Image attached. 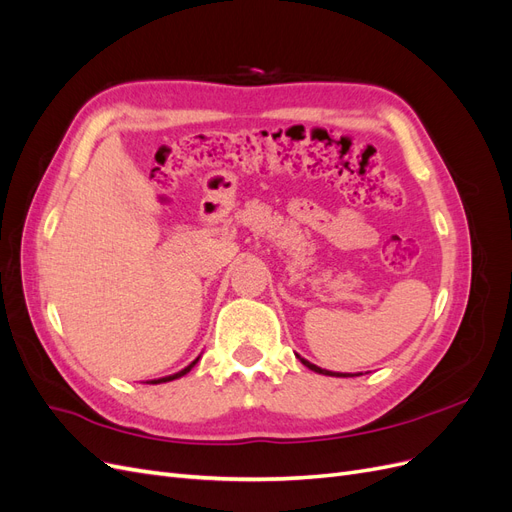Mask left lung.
I'll list each match as a JSON object with an SVG mask.
<instances>
[{"mask_svg":"<svg viewBox=\"0 0 512 512\" xmlns=\"http://www.w3.org/2000/svg\"><path fill=\"white\" fill-rule=\"evenodd\" d=\"M299 356V354H297ZM299 361L305 365V367H309L312 371H316V374H324V376H337V378H350V374H335V371H327V369H320L318 365H314V363H309V361H305V359H301L299 356Z\"/></svg>","mask_w":512,"mask_h":512,"instance_id":"left-lung-1","label":"left lung"}]
</instances>
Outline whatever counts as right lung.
I'll return each instance as SVG.
<instances>
[{"mask_svg":"<svg viewBox=\"0 0 512 512\" xmlns=\"http://www.w3.org/2000/svg\"><path fill=\"white\" fill-rule=\"evenodd\" d=\"M198 363V359L196 361H192L188 367H185V369H181V371H177V374H173V376H166V378H160V380H151V384H160V382H170V380H177V378H181V376H185V374H188V371L194 367Z\"/></svg>","mask_w":512,"mask_h":512,"instance_id":"1","label":"right lung"}]
</instances>
